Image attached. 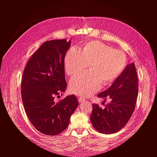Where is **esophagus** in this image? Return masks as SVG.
<instances>
[{"label": "esophagus", "mask_w": 157, "mask_h": 157, "mask_svg": "<svg viewBox=\"0 0 157 157\" xmlns=\"http://www.w3.org/2000/svg\"><path fill=\"white\" fill-rule=\"evenodd\" d=\"M85 100H86V99H85L84 98H79L78 99V102H79L80 103L83 102V101H85Z\"/></svg>", "instance_id": "1"}]
</instances>
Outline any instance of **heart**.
I'll list each match as a JSON object with an SVG mask.
<instances>
[{
	"instance_id": "heart-1",
	"label": "heart",
	"mask_w": 157,
	"mask_h": 157,
	"mask_svg": "<svg viewBox=\"0 0 157 157\" xmlns=\"http://www.w3.org/2000/svg\"><path fill=\"white\" fill-rule=\"evenodd\" d=\"M127 58L124 52L98 40L84 45L82 50L73 47L64 59L65 72L73 77L85 71L89 65L90 71L71 80V93L82 97H88L97 92L101 84L113 82L124 71Z\"/></svg>"
}]
</instances>
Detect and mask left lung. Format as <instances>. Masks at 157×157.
I'll use <instances>...</instances> for the list:
<instances>
[{"label":"left lung","instance_id":"left-lung-1","mask_svg":"<svg viewBox=\"0 0 157 157\" xmlns=\"http://www.w3.org/2000/svg\"><path fill=\"white\" fill-rule=\"evenodd\" d=\"M138 94V80L134 63L126 66L111 86L98 95L111 102L104 109L92 104L90 121L94 128L101 134H114L121 130L130 120L136 107Z\"/></svg>","mask_w":157,"mask_h":157}]
</instances>
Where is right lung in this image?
Listing matches in <instances>:
<instances>
[{
    "label": "right lung",
    "mask_w": 157,
    "mask_h": 157,
    "mask_svg": "<svg viewBox=\"0 0 157 157\" xmlns=\"http://www.w3.org/2000/svg\"><path fill=\"white\" fill-rule=\"evenodd\" d=\"M71 41L44 42L28 61L23 73L21 93L27 116L36 129L47 136L58 135L67 128L78 105L75 95L56 103L65 92L64 59Z\"/></svg>",
    "instance_id": "right-lung-1"
}]
</instances>
